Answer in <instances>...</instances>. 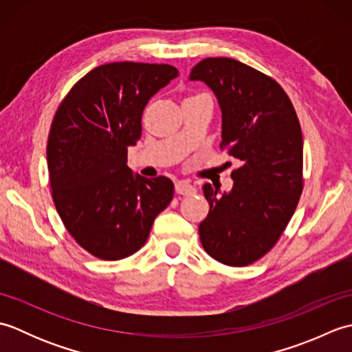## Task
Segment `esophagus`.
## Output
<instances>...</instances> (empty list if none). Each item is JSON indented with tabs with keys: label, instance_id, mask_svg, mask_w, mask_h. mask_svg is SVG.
I'll list each match as a JSON object with an SVG mask.
<instances>
[{
	"label": "esophagus",
	"instance_id": "obj_1",
	"mask_svg": "<svg viewBox=\"0 0 352 352\" xmlns=\"http://www.w3.org/2000/svg\"><path fill=\"white\" fill-rule=\"evenodd\" d=\"M175 192L180 193V195H193L197 189L189 182H177L175 183Z\"/></svg>",
	"mask_w": 352,
	"mask_h": 352
}]
</instances>
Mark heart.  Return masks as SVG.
<instances>
[{
	"label": "heart",
	"instance_id": "1",
	"mask_svg": "<svg viewBox=\"0 0 352 352\" xmlns=\"http://www.w3.org/2000/svg\"><path fill=\"white\" fill-rule=\"evenodd\" d=\"M199 95H206V94H199ZM195 96H198V95H195ZM190 98H192V96H190Z\"/></svg>",
	"mask_w": 352,
	"mask_h": 352
}]
</instances>
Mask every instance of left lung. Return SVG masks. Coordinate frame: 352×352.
Masks as SVG:
<instances>
[{
  "mask_svg": "<svg viewBox=\"0 0 352 352\" xmlns=\"http://www.w3.org/2000/svg\"><path fill=\"white\" fill-rule=\"evenodd\" d=\"M190 80L212 89L222 110L221 149L241 162L231 192L204 184L210 210L199 223L208 256L227 266L257 261L278 242L304 188L302 131L276 81L228 57L193 66Z\"/></svg>",
  "mask_w": 352,
  "mask_h": 352,
  "instance_id": "8db88e82",
  "label": "left lung"
}]
</instances>
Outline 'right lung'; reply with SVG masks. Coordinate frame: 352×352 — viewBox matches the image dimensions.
<instances>
[{
  "instance_id": "add662e5",
  "label": "right lung",
  "mask_w": 352,
  "mask_h": 352,
  "mask_svg": "<svg viewBox=\"0 0 352 352\" xmlns=\"http://www.w3.org/2000/svg\"><path fill=\"white\" fill-rule=\"evenodd\" d=\"M175 77L170 65H101L72 86L52 118V201L74 241L94 257L121 260L138 252L174 198L168 177H133L126 154L140 139L149 98Z\"/></svg>"
}]
</instances>
